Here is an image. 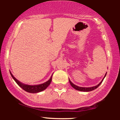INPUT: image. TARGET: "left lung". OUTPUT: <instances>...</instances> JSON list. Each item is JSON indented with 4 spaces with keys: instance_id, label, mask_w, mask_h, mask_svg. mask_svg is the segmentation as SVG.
Here are the masks:
<instances>
[{
    "instance_id": "1",
    "label": "left lung",
    "mask_w": 120,
    "mask_h": 120,
    "mask_svg": "<svg viewBox=\"0 0 120 120\" xmlns=\"http://www.w3.org/2000/svg\"><path fill=\"white\" fill-rule=\"evenodd\" d=\"M106 73L105 75V76L104 77V78L103 79V80H101V81L99 83V84L97 85V86H96L91 87H79V86H76V85H75L74 84V83H72L71 82V81H70V80H69V83H70V84L71 85V86L72 87H73L74 88H75V90H78V91H80L89 92V91H93V90L96 89V88H97L99 86V85L101 84V82H102L103 81V80H104V78H105V76H106Z\"/></svg>"
}]
</instances>
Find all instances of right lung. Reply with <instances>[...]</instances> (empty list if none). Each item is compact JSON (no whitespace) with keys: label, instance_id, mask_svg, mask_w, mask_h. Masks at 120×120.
I'll return each mask as SVG.
<instances>
[{"label":"right lung","instance_id":"add662e5","mask_svg":"<svg viewBox=\"0 0 120 120\" xmlns=\"http://www.w3.org/2000/svg\"><path fill=\"white\" fill-rule=\"evenodd\" d=\"M10 74L12 76V78L14 79V80L15 81L16 83H17V85H19V87H21L23 90H24V91L27 92L29 93H38L40 92L41 91H44L48 87L50 84L51 82L52 81V77L51 76V78L49 79L48 81L46 82L42 83V84L38 85H26L23 84V83H21V82H19V80H17L15 77L13 76V75L11 74V72Z\"/></svg>","mask_w":120,"mask_h":120}]
</instances>
